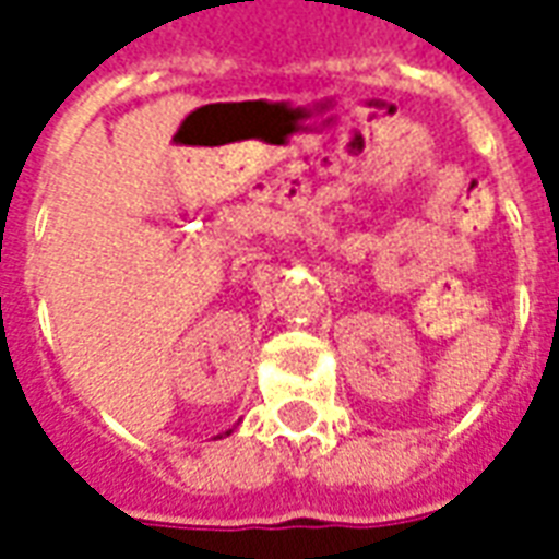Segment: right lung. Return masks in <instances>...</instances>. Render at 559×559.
<instances>
[{"mask_svg": "<svg viewBox=\"0 0 559 559\" xmlns=\"http://www.w3.org/2000/svg\"><path fill=\"white\" fill-rule=\"evenodd\" d=\"M227 433H230V431H227Z\"/></svg>", "mask_w": 559, "mask_h": 559, "instance_id": "right-lung-1", "label": "right lung"}]
</instances>
